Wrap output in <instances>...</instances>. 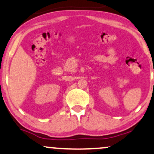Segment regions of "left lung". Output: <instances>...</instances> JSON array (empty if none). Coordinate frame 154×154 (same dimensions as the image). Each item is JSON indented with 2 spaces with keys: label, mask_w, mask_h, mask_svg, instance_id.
Wrapping results in <instances>:
<instances>
[{
  "label": "left lung",
  "mask_w": 154,
  "mask_h": 154,
  "mask_svg": "<svg viewBox=\"0 0 154 154\" xmlns=\"http://www.w3.org/2000/svg\"><path fill=\"white\" fill-rule=\"evenodd\" d=\"M153 83H154V82H153Z\"/></svg>",
  "instance_id": "8db88e82"
}]
</instances>
